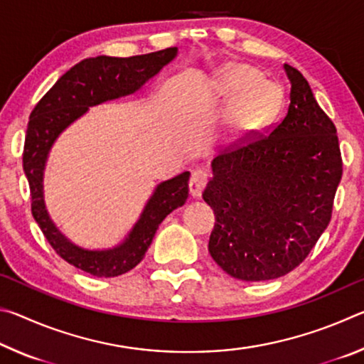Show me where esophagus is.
<instances>
[{
    "mask_svg": "<svg viewBox=\"0 0 364 364\" xmlns=\"http://www.w3.org/2000/svg\"><path fill=\"white\" fill-rule=\"evenodd\" d=\"M208 171L204 168H199V170H194L193 173H191V180H189V191H191V196L193 197H199L202 194V191L207 186L208 183Z\"/></svg>",
    "mask_w": 364,
    "mask_h": 364,
    "instance_id": "esophagus-1",
    "label": "esophagus"
}]
</instances>
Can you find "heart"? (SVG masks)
<instances>
[{"instance_id": "1", "label": "heart", "mask_w": 364, "mask_h": 364, "mask_svg": "<svg viewBox=\"0 0 364 364\" xmlns=\"http://www.w3.org/2000/svg\"><path fill=\"white\" fill-rule=\"evenodd\" d=\"M226 88L231 95L237 96L242 95L245 90L252 88L249 94L241 100L236 110V117L239 122H255L260 114L267 112L268 107L273 104L274 100V93L273 88L269 85H259L256 86L258 82H260V77L257 75L254 70L245 69V67H236V69H231L226 73ZM256 88L254 89L253 86Z\"/></svg>"}]
</instances>
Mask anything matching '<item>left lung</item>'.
<instances>
[{
  "mask_svg": "<svg viewBox=\"0 0 364 364\" xmlns=\"http://www.w3.org/2000/svg\"><path fill=\"white\" fill-rule=\"evenodd\" d=\"M287 114L213 159L204 200L213 208L208 252L242 281H268L305 260L328 228L342 156L337 130L305 77L284 64Z\"/></svg>",
  "mask_w": 364,
  "mask_h": 364,
  "instance_id": "8db88e82",
  "label": "left lung"
}]
</instances>
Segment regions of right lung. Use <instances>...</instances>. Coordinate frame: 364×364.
I'll list each match as a JSON object with an SVG mask.
<instances>
[{
	"mask_svg": "<svg viewBox=\"0 0 364 364\" xmlns=\"http://www.w3.org/2000/svg\"><path fill=\"white\" fill-rule=\"evenodd\" d=\"M178 48L132 58L97 56L85 59L60 77L30 114L23 171L32 196V215L48 242L67 263L97 278H114L133 269L143 260L159 225L181 207L189 196V171L160 183L144 207L138 223L119 247L85 250L60 234L49 218L43 199V170L48 152L63 130L82 117L88 107L132 95L176 56Z\"/></svg>",
	"mask_w": 364,
	"mask_h": 364,
	"instance_id": "1",
	"label": "right lung"
}]
</instances>
